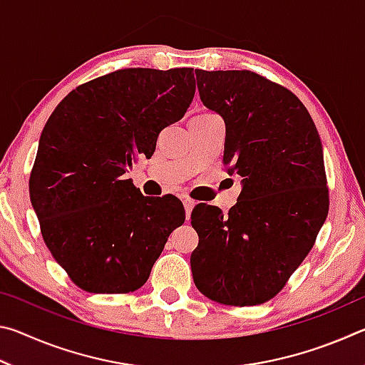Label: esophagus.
<instances>
[{
    "mask_svg": "<svg viewBox=\"0 0 365 365\" xmlns=\"http://www.w3.org/2000/svg\"><path fill=\"white\" fill-rule=\"evenodd\" d=\"M183 207H185V214H187V219H190L191 211H193V207H195V201H191V200H188V197H185Z\"/></svg>",
    "mask_w": 365,
    "mask_h": 365,
    "instance_id": "obj_1",
    "label": "esophagus"
}]
</instances>
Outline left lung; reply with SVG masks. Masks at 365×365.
Here are the masks:
<instances>
[{"instance_id": "obj_1", "label": "left lung", "mask_w": 365, "mask_h": 365, "mask_svg": "<svg viewBox=\"0 0 365 365\" xmlns=\"http://www.w3.org/2000/svg\"><path fill=\"white\" fill-rule=\"evenodd\" d=\"M195 73L202 104L225 122L228 174L242 177L227 215L206 205L191 212L195 285L220 304H262L304 261L329 214L322 143L283 86L250 71Z\"/></svg>"}]
</instances>
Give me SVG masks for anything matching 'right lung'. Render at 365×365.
Segmentation results:
<instances>
[{
  "mask_svg": "<svg viewBox=\"0 0 365 365\" xmlns=\"http://www.w3.org/2000/svg\"><path fill=\"white\" fill-rule=\"evenodd\" d=\"M195 96L193 69H123L72 90L43 128L30 200L43 240L72 282L90 293L143 287L172 230L175 196L151 200L125 172L151 158L163 128Z\"/></svg>",
  "mask_w": 365,
  "mask_h": 365,
  "instance_id": "1",
  "label": "right lung"
}]
</instances>
